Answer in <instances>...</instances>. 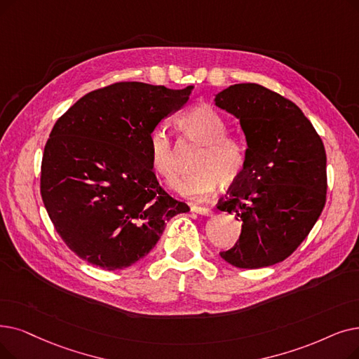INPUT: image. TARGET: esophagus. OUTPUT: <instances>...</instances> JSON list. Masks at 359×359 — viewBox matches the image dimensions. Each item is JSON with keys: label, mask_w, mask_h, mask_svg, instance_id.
Segmentation results:
<instances>
[{"label": "esophagus", "mask_w": 359, "mask_h": 359, "mask_svg": "<svg viewBox=\"0 0 359 359\" xmlns=\"http://www.w3.org/2000/svg\"><path fill=\"white\" fill-rule=\"evenodd\" d=\"M191 210H192V212H196L199 215H205V217H211L214 214V211L211 208L202 207V205H192Z\"/></svg>", "instance_id": "obj_1"}]
</instances>
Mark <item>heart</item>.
<instances>
[{"label": "heart", "mask_w": 359, "mask_h": 359, "mask_svg": "<svg viewBox=\"0 0 359 359\" xmlns=\"http://www.w3.org/2000/svg\"><path fill=\"white\" fill-rule=\"evenodd\" d=\"M177 128L188 141L201 145L192 163V173L179 183L184 196H204L217 184L236 183L245 168L246 149L239 139L226 135V121L210 105H195L182 114ZM148 161L152 171L167 186L177 182V151L168 133L158 128L148 137Z\"/></svg>", "instance_id": "heart-1"}]
</instances>
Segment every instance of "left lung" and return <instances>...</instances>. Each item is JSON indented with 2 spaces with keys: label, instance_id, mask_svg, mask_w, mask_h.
<instances>
[{
  "label": "left lung",
  "instance_id": "8db88e82",
  "mask_svg": "<svg viewBox=\"0 0 359 359\" xmlns=\"http://www.w3.org/2000/svg\"><path fill=\"white\" fill-rule=\"evenodd\" d=\"M214 104L239 118L248 145L243 173L217 207L242 222L241 236L220 255L238 269L273 266L302 243L324 208L323 141L298 105L261 85H231Z\"/></svg>",
  "mask_w": 359,
  "mask_h": 359
}]
</instances>
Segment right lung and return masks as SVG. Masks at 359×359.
<instances>
[{"label":"right lung","instance_id":"add662e5","mask_svg":"<svg viewBox=\"0 0 359 359\" xmlns=\"http://www.w3.org/2000/svg\"><path fill=\"white\" fill-rule=\"evenodd\" d=\"M194 86L120 82L74 102L43 149L41 195L58 235L92 266L123 270L149 254L184 202L160 186L148 137Z\"/></svg>","mask_w":359,"mask_h":359}]
</instances>
